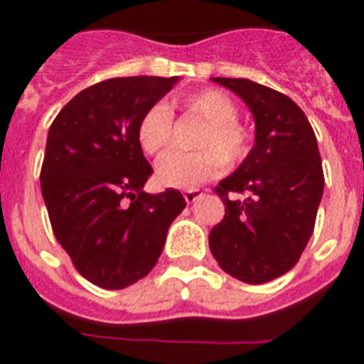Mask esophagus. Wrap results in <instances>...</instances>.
Returning <instances> with one entry per match:
<instances>
[{"label": "esophagus", "instance_id": "34e87169", "mask_svg": "<svg viewBox=\"0 0 364 364\" xmlns=\"http://www.w3.org/2000/svg\"><path fill=\"white\" fill-rule=\"evenodd\" d=\"M200 195H203V193H200L198 189H187L185 193H183V197H185V200H187L189 205H191V203H195V200H197Z\"/></svg>", "mask_w": 364, "mask_h": 364}]
</instances>
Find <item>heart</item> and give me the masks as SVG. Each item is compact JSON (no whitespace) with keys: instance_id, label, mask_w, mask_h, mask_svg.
Instances as JSON below:
<instances>
[{"instance_id":"b5f03b06","label":"heart","mask_w":364,"mask_h":364,"mask_svg":"<svg viewBox=\"0 0 364 364\" xmlns=\"http://www.w3.org/2000/svg\"><path fill=\"white\" fill-rule=\"evenodd\" d=\"M183 111L203 120L205 128L197 134L193 154H171L159 159L158 181L173 189H197L203 183L218 177L226 166L242 164L250 148L252 134L237 120L240 111L226 93L200 90L181 99ZM138 144L148 156H161L173 144V114L164 103L151 105L144 112L136 130Z\"/></svg>"}]
</instances>
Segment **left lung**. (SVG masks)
I'll list each match as a JSON object with an SVG mask.
<instances>
[{
  "mask_svg": "<svg viewBox=\"0 0 364 364\" xmlns=\"http://www.w3.org/2000/svg\"><path fill=\"white\" fill-rule=\"evenodd\" d=\"M213 80L244 99L257 130L244 164L214 187L226 213L208 245L222 271L261 284L294 267L312 236L323 195L318 140L302 109L281 91L244 77Z\"/></svg>",
  "mask_w": 364,
  "mask_h": 364,
  "instance_id": "left-lung-1",
  "label": "left lung"
}]
</instances>
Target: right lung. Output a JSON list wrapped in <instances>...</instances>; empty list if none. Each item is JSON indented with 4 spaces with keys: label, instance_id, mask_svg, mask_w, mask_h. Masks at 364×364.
Segmentation results:
<instances>
[{
    "label": "right lung",
    "instance_id": "obj_1",
    "mask_svg": "<svg viewBox=\"0 0 364 364\" xmlns=\"http://www.w3.org/2000/svg\"><path fill=\"white\" fill-rule=\"evenodd\" d=\"M177 77H112L80 91L48 130L41 191L50 226L77 273L101 289H127L150 273L169 224L185 208L179 191H142L151 166L138 122Z\"/></svg>",
    "mask_w": 364,
    "mask_h": 364
}]
</instances>
